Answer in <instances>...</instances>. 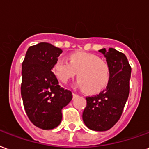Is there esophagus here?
Returning <instances> with one entry per match:
<instances>
[{"label":"esophagus","instance_id":"34e87169","mask_svg":"<svg viewBox=\"0 0 149 149\" xmlns=\"http://www.w3.org/2000/svg\"><path fill=\"white\" fill-rule=\"evenodd\" d=\"M77 96H78L77 94H76V93H72V97H73V98H75V97H77Z\"/></svg>","mask_w":149,"mask_h":149}]
</instances>
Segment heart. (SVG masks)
Instances as JSON below:
<instances>
[{
  "label": "heart",
  "instance_id": "obj_1",
  "mask_svg": "<svg viewBox=\"0 0 149 149\" xmlns=\"http://www.w3.org/2000/svg\"><path fill=\"white\" fill-rule=\"evenodd\" d=\"M55 77L66 83L77 75V85L90 95L105 89L111 79V69L99 57L87 52H77L70 55V61L59 58L53 66Z\"/></svg>",
  "mask_w": 149,
  "mask_h": 149
}]
</instances>
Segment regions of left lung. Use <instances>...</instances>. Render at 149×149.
<instances>
[{
    "mask_svg": "<svg viewBox=\"0 0 149 149\" xmlns=\"http://www.w3.org/2000/svg\"><path fill=\"white\" fill-rule=\"evenodd\" d=\"M106 58L111 69V79L105 90L93 96H87V106L83 112V120L93 130H109L118 122L130 92V67L123 53L114 48L108 52L99 50Z\"/></svg>",
    "mask_w": 149,
    "mask_h": 149,
    "instance_id": "left-lung-1",
    "label": "left lung"
}]
</instances>
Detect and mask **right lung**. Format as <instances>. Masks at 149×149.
Instances as JSON below:
<instances>
[{
  "label": "right lung",
  "instance_id": "add662e5",
  "mask_svg": "<svg viewBox=\"0 0 149 149\" xmlns=\"http://www.w3.org/2000/svg\"><path fill=\"white\" fill-rule=\"evenodd\" d=\"M62 49L48 43L28 48L22 64L21 95L29 120L43 130L54 129L62 121V109L72 92L58 84L52 70Z\"/></svg>",
  "mask_w": 149,
  "mask_h": 149
}]
</instances>
